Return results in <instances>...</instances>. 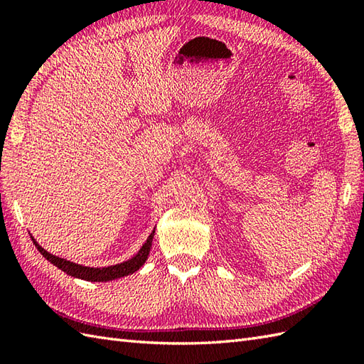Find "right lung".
I'll return each mask as SVG.
<instances>
[{
  "mask_svg": "<svg viewBox=\"0 0 364 364\" xmlns=\"http://www.w3.org/2000/svg\"><path fill=\"white\" fill-rule=\"evenodd\" d=\"M153 236H154V230L151 231L150 236L146 237V241L141 247V250H139L134 257H131L129 259L119 262V264L107 266V267H90V266L78 264V262L68 261L65 258L56 257V255H53L48 250H45L43 247L33 237V235H31V237H33V242L37 247V250L41 252L53 266H56L67 275H72L73 278H81V280H86V282H111V280H117V278L127 277L129 274L136 272V270L141 269L145 264V261L149 259V253L151 250V244H153Z\"/></svg>",
  "mask_w": 364,
  "mask_h": 364,
  "instance_id": "right-lung-1",
  "label": "right lung"
}]
</instances>
